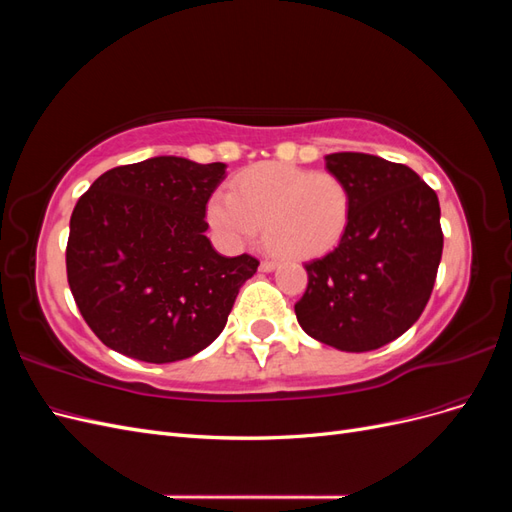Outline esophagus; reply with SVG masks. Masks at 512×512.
<instances>
[{
  "label": "esophagus",
  "instance_id": "esophagus-1",
  "mask_svg": "<svg viewBox=\"0 0 512 512\" xmlns=\"http://www.w3.org/2000/svg\"><path fill=\"white\" fill-rule=\"evenodd\" d=\"M275 267H277V265H275L273 260H262V262H260V271H262V273H269V271H273Z\"/></svg>",
  "mask_w": 512,
  "mask_h": 512
}]
</instances>
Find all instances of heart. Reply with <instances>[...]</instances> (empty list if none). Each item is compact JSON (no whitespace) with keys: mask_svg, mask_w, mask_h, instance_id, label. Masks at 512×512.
<instances>
[{"mask_svg":"<svg viewBox=\"0 0 512 512\" xmlns=\"http://www.w3.org/2000/svg\"><path fill=\"white\" fill-rule=\"evenodd\" d=\"M348 183L329 170L262 162L209 200V222L232 245L252 243L262 226L269 250L290 260L333 250L350 222Z\"/></svg>","mask_w":512,"mask_h":512,"instance_id":"obj_1","label":"heart"}]
</instances>
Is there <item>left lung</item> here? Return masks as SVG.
Listing matches in <instances>:
<instances>
[{
	"label": "left lung",
	"mask_w": 512,
	"mask_h": 512,
	"mask_svg": "<svg viewBox=\"0 0 512 512\" xmlns=\"http://www.w3.org/2000/svg\"><path fill=\"white\" fill-rule=\"evenodd\" d=\"M324 160L348 183L350 222L333 252L305 265L294 314L322 344L376 350L404 335L431 297L444 245L440 203L406 164L354 151Z\"/></svg>",
	"instance_id": "1"
}]
</instances>
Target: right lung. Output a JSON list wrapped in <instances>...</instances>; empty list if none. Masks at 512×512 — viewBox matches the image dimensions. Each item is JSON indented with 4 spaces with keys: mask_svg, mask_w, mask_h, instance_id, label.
Masks as SVG:
<instances>
[{
    "mask_svg": "<svg viewBox=\"0 0 512 512\" xmlns=\"http://www.w3.org/2000/svg\"><path fill=\"white\" fill-rule=\"evenodd\" d=\"M226 164L158 156L106 170L79 198L66 247L72 297L89 329L119 354L173 363L226 327L260 262L213 250L207 203Z\"/></svg>",
    "mask_w": 512,
    "mask_h": 512,
    "instance_id": "add662e5",
    "label": "right lung"
}]
</instances>
